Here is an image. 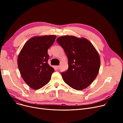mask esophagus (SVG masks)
<instances>
[{
    "label": "esophagus",
    "mask_w": 123,
    "mask_h": 123,
    "mask_svg": "<svg viewBox=\"0 0 123 123\" xmlns=\"http://www.w3.org/2000/svg\"><path fill=\"white\" fill-rule=\"evenodd\" d=\"M56 69H59V68H60V66H56Z\"/></svg>",
    "instance_id": "obj_1"
}]
</instances>
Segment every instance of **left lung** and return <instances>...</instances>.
<instances>
[{
    "instance_id": "1",
    "label": "left lung",
    "mask_w": 123,
    "mask_h": 123,
    "mask_svg": "<svg viewBox=\"0 0 123 123\" xmlns=\"http://www.w3.org/2000/svg\"><path fill=\"white\" fill-rule=\"evenodd\" d=\"M56 41L68 57V69L61 73L64 82L76 90L86 88L99 73L101 62L97 51L83 37L66 35L58 38Z\"/></svg>"
}]
</instances>
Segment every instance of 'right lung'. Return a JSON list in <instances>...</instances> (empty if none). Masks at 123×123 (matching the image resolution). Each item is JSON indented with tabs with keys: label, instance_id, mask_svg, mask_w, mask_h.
<instances>
[{
	"label": "right lung",
	"instance_id": "add662e5",
	"mask_svg": "<svg viewBox=\"0 0 123 123\" xmlns=\"http://www.w3.org/2000/svg\"><path fill=\"white\" fill-rule=\"evenodd\" d=\"M56 38L53 35L32 37L25 43L18 55L19 70L25 82L32 89L37 90L46 85L54 72L48 63V49Z\"/></svg>",
	"mask_w": 123,
	"mask_h": 123
}]
</instances>
